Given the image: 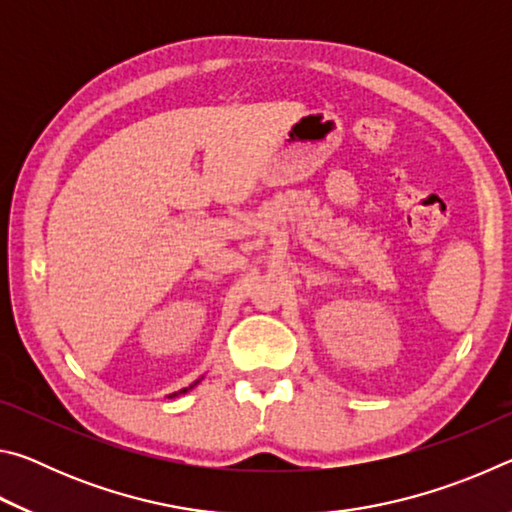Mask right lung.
Wrapping results in <instances>:
<instances>
[{"mask_svg": "<svg viewBox=\"0 0 512 512\" xmlns=\"http://www.w3.org/2000/svg\"><path fill=\"white\" fill-rule=\"evenodd\" d=\"M187 391V388H183V391H180V393H185ZM173 395H176V393H173Z\"/></svg>", "mask_w": 512, "mask_h": 512, "instance_id": "obj_1", "label": "right lung"}]
</instances>
